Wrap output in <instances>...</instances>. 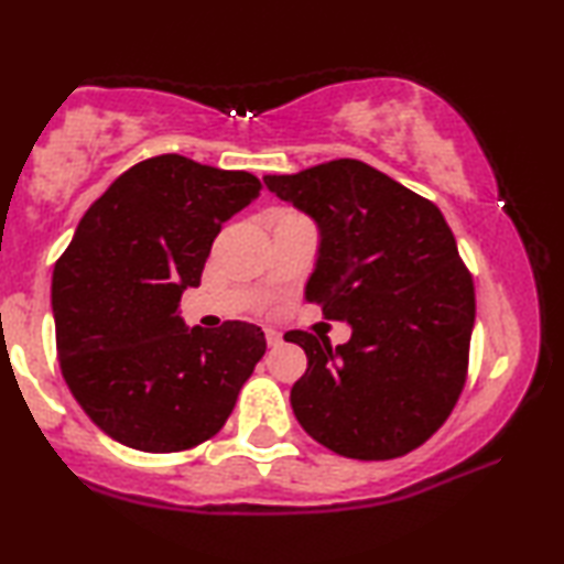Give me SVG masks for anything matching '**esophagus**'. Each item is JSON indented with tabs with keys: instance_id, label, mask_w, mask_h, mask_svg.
<instances>
[{
	"instance_id": "1",
	"label": "esophagus",
	"mask_w": 564,
	"mask_h": 564,
	"mask_svg": "<svg viewBox=\"0 0 564 564\" xmlns=\"http://www.w3.org/2000/svg\"><path fill=\"white\" fill-rule=\"evenodd\" d=\"M265 343H269L271 348H275V346H281L283 343V336L279 330H273V328H265Z\"/></svg>"
}]
</instances>
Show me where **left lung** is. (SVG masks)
Listing matches in <instances>:
<instances>
[{"label": "left lung", "instance_id": "1", "mask_svg": "<svg viewBox=\"0 0 564 564\" xmlns=\"http://www.w3.org/2000/svg\"><path fill=\"white\" fill-rule=\"evenodd\" d=\"M263 184L318 226L305 301L352 330L336 348L305 330L283 336L308 358L291 388L295 420L356 460L415 451L460 398L475 323L473 279L441 208L356 159Z\"/></svg>", "mask_w": 564, "mask_h": 564}]
</instances>
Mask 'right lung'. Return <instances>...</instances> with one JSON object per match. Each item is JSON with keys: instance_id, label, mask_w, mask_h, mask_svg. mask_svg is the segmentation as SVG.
<instances>
[{"instance_id": "obj_1", "label": "right lung", "mask_w": 564, "mask_h": 564, "mask_svg": "<svg viewBox=\"0 0 564 564\" xmlns=\"http://www.w3.org/2000/svg\"><path fill=\"white\" fill-rule=\"evenodd\" d=\"M259 194L248 171L164 154L123 171L76 226L52 275L56 352L76 403L117 443L188 451L231 415L263 330L188 328L178 301L202 283L221 226Z\"/></svg>"}]
</instances>
